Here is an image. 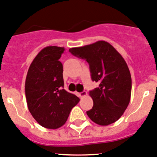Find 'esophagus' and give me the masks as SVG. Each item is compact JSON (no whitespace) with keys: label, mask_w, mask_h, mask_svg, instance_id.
I'll use <instances>...</instances> for the list:
<instances>
[{"label":"esophagus","mask_w":157,"mask_h":157,"mask_svg":"<svg viewBox=\"0 0 157 157\" xmlns=\"http://www.w3.org/2000/svg\"><path fill=\"white\" fill-rule=\"evenodd\" d=\"M77 95L79 98H82V97L83 96H86V95H87V92H77Z\"/></svg>","instance_id":"34e87169"}]
</instances>
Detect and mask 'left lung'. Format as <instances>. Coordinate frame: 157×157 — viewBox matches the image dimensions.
Listing matches in <instances>:
<instances>
[{"mask_svg":"<svg viewBox=\"0 0 157 157\" xmlns=\"http://www.w3.org/2000/svg\"><path fill=\"white\" fill-rule=\"evenodd\" d=\"M69 52L89 63L92 81L99 82L98 88L89 92L93 106L86 112L88 116L100 126L116 122L130 102L132 79L126 61L105 41L71 48Z\"/></svg>","mask_w":157,"mask_h":157,"instance_id":"left-lung-1","label":"left lung"}]
</instances>
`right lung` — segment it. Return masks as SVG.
I'll return each instance as SVG.
<instances>
[{"instance_id": "obj_1", "label": "right lung", "mask_w": 157, "mask_h": 157, "mask_svg": "<svg viewBox=\"0 0 157 157\" xmlns=\"http://www.w3.org/2000/svg\"><path fill=\"white\" fill-rule=\"evenodd\" d=\"M63 47L44 48L31 62L25 80V95L34 119L47 129L65 123L79 98L64 87L63 66L59 61Z\"/></svg>"}]
</instances>
